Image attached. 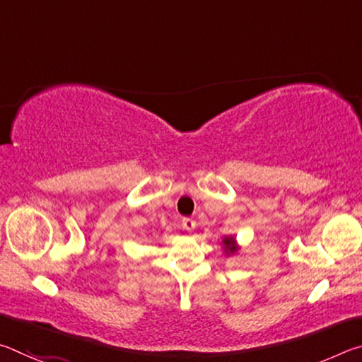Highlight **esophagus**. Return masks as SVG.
<instances>
[{
    "mask_svg": "<svg viewBox=\"0 0 362 362\" xmlns=\"http://www.w3.org/2000/svg\"><path fill=\"white\" fill-rule=\"evenodd\" d=\"M182 226H183V228H185L187 231H193L194 228H196V222H194V220L193 218H183L182 220Z\"/></svg>",
    "mask_w": 362,
    "mask_h": 362,
    "instance_id": "obj_1",
    "label": "esophagus"
}]
</instances>
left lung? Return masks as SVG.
I'll use <instances>...</instances> for the list:
<instances>
[{
    "label": "left lung",
    "mask_w": 362,
    "mask_h": 362,
    "mask_svg": "<svg viewBox=\"0 0 362 362\" xmlns=\"http://www.w3.org/2000/svg\"><path fill=\"white\" fill-rule=\"evenodd\" d=\"M222 244H223V250L226 252V255L235 254L236 250H238L236 241H235V238H233V236H225V238H223V241H222Z\"/></svg>",
    "instance_id": "left-lung-1"
}]
</instances>
